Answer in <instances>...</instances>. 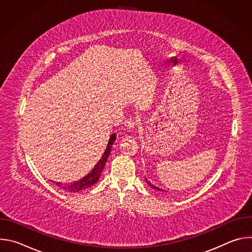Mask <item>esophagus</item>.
<instances>
[{"label":"esophagus","instance_id":"obj_1","mask_svg":"<svg viewBox=\"0 0 252 252\" xmlns=\"http://www.w3.org/2000/svg\"><path fill=\"white\" fill-rule=\"evenodd\" d=\"M137 125V122L135 119L133 118H130V119H127L126 122H125V126L129 129V130H132Z\"/></svg>","mask_w":252,"mask_h":252}]
</instances>
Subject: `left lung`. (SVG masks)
I'll list each match as a JSON object with an SVG mask.
<instances>
[{"instance_id":"left-lung-1","label":"left lung","mask_w":252,"mask_h":252,"mask_svg":"<svg viewBox=\"0 0 252 252\" xmlns=\"http://www.w3.org/2000/svg\"><path fill=\"white\" fill-rule=\"evenodd\" d=\"M146 181H147V183H148V185L151 187V188H153L154 189H156V190H158V191H164V190H162V189H160L159 188H158V187H156V186H154V185H152L149 181H148V179L146 178Z\"/></svg>"}]
</instances>
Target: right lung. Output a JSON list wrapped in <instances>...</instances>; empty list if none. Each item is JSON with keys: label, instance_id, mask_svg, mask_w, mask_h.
<instances>
[{"label": "right lung", "instance_id": "right-lung-1", "mask_svg": "<svg viewBox=\"0 0 252 252\" xmlns=\"http://www.w3.org/2000/svg\"><path fill=\"white\" fill-rule=\"evenodd\" d=\"M116 138H117V136H116L115 133L110 136L109 143H107V147H106L103 155L101 156L98 162L94 165L93 170H91L89 172V174H87L86 176L81 178L80 181H77V182H74V183H69V184H64V185H62L61 183H55L56 186H58L59 188L63 189V190H66L68 192H79V191L85 190V189L91 188L92 186H94V184H96L101 172H102V169H103V167L106 163V160L110 157L113 143L116 140Z\"/></svg>", "mask_w": 252, "mask_h": 252}]
</instances>
